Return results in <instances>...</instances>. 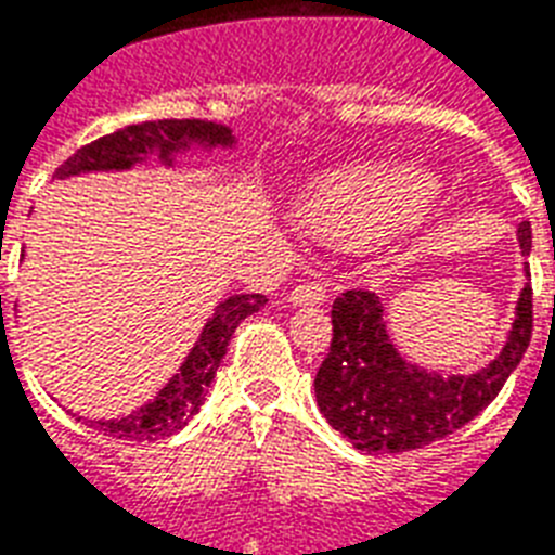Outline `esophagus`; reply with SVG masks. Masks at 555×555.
Listing matches in <instances>:
<instances>
[{
    "label": "esophagus",
    "instance_id": "obj_1",
    "mask_svg": "<svg viewBox=\"0 0 555 555\" xmlns=\"http://www.w3.org/2000/svg\"><path fill=\"white\" fill-rule=\"evenodd\" d=\"M325 296H328V291H325L322 282H302V285H296L294 291H291L287 299L294 305H322L325 302Z\"/></svg>",
    "mask_w": 555,
    "mask_h": 555
}]
</instances>
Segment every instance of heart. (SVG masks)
I'll return each instance as SVG.
<instances>
[{
  "label": "heart",
  "instance_id": "b5f03b06",
  "mask_svg": "<svg viewBox=\"0 0 555 555\" xmlns=\"http://www.w3.org/2000/svg\"><path fill=\"white\" fill-rule=\"evenodd\" d=\"M438 192L435 178L417 169H369L328 184L313 198L311 216L343 233H374L414 216Z\"/></svg>",
  "mask_w": 555,
  "mask_h": 555
}]
</instances>
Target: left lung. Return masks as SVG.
Returning a JSON list of instances; mask_svg holds the SVG:
<instances>
[{
  "label": "left lung",
  "instance_id": "1",
  "mask_svg": "<svg viewBox=\"0 0 555 555\" xmlns=\"http://www.w3.org/2000/svg\"><path fill=\"white\" fill-rule=\"evenodd\" d=\"M518 244L530 256V221L518 227ZM331 325V351L313 379L320 412L363 452H409L457 431L499 397L533 337V287L521 291L504 351L466 377L405 363L386 334L383 302L363 287L334 299Z\"/></svg>",
  "mask_w": 555,
  "mask_h": 555
}]
</instances>
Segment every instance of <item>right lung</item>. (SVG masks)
Wrapping results in <instances>:
<instances>
[{
  "mask_svg": "<svg viewBox=\"0 0 555 555\" xmlns=\"http://www.w3.org/2000/svg\"><path fill=\"white\" fill-rule=\"evenodd\" d=\"M198 141L204 146H230L233 134L227 126L207 124V120H150V124H134L126 129L98 138L74 152L72 158L56 167V178L77 176V172H94V169H129L141 164L150 152H158L160 160L172 164V152L184 150L186 143ZM268 302L261 294H238L227 296L218 305L212 320L204 325L198 343L186 357L169 386L160 391L152 403L141 405L138 412L120 421H89L103 435L117 440H158L167 438L181 426H186L192 414L204 403L209 383L216 377L218 365L224 360L230 337L238 328V322L256 313ZM2 311V296H0Z\"/></svg>",
  "mask_w": 555,
  "mask_h": 555,
  "instance_id": "1",
  "label": "right lung"
}]
</instances>
